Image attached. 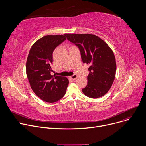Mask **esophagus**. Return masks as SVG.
I'll list each match as a JSON object with an SVG mask.
<instances>
[{
    "label": "esophagus",
    "mask_w": 146,
    "mask_h": 146,
    "mask_svg": "<svg viewBox=\"0 0 146 146\" xmlns=\"http://www.w3.org/2000/svg\"><path fill=\"white\" fill-rule=\"evenodd\" d=\"M77 74H73V75H72L71 77H70V78L72 79V80H75V79H76L77 78Z\"/></svg>",
    "instance_id": "esophagus-1"
}]
</instances>
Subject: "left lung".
<instances>
[{
    "label": "left lung",
    "mask_w": 146,
    "mask_h": 146,
    "mask_svg": "<svg viewBox=\"0 0 146 146\" xmlns=\"http://www.w3.org/2000/svg\"><path fill=\"white\" fill-rule=\"evenodd\" d=\"M67 39L78 47L84 64H90L87 86L82 90L85 95L98 98L110 89L115 78L116 62L110 47L92 34H66Z\"/></svg>",
    "instance_id": "1"
}]
</instances>
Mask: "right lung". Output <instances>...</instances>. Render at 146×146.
<instances>
[{
    "mask_svg": "<svg viewBox=\"0 0 146 146\" xmlns=\"http://www.w3.org/2000/svg\"><path fill=\"white\" fill-rule=\"evenodd\" d=\"M66 35H47L32 46L27 60L26 71L31 87L43 100L54 103L63 97L69 80L66 77L51 75L52 53L66 39Z\"/></svg>",
    "mask_w": 146,
    "mask_h": 146,
    "instance_id": "add662e5",
    "label": "right lung"
}]
</instances>
